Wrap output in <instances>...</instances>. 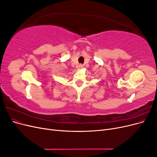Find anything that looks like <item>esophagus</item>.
I'll list each match as a JSON object with an SVG mask.
<instances>
[{
  "label": "esophagus",
  "instance_id": "obj_1",
  "mask_svg": "<svg viewBox=\"0 0 157 157\" xmlns=\"http://www.w3.org/2000/svg\"><path fill=\"white\" fill-rule=\"evenodd\" d=\"M83 68V65L82 64H79L78 65V69H82Z\"/></svg>",
  "mask_w": 157,
  "mask_h": 157
}]
</instances>
